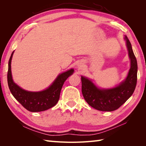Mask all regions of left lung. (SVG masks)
Returning a JSON list of instances; mask_svg holds the SVG:
<instances>
[{
  "label": "left lung",
  "instance_id": "obj_1",
  "mask_svg": "<svg viewBox=\"0 0 146 146\" xmlns=\"http://www.w3.org/2000/svg\"><path fill=\"white\" fill-rule=\"evenodd\" d=\"M124 40L130 60V68L127 77L115 87L100 88L91 79L81 77L83 98L91 107L99 111H113L118 109L133 94L137 82L138 65L131 44L125 35Z\"/></svg>",
  "mask_w": 146,
  "mask_h": 146
}]
</instances>
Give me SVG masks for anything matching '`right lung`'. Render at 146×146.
I'll return each instance as SVG.
<instances>
[{
    "instance_id": "1",
    "label": "right lung",
    "mask_w": 146,
    "mask_h": 146,
    "mask_svg": "<svg viewBox=\"0 0 146 146\" xmlns=\"http://www.w3.org/2000/svg\"><path fill=\"white\" fill-rule=\"evenodd\" d=\"M14 52H12L8 62L7 74L8 85L12 95L25 109L31 112L43 111L54 107L58 102L64 82L74 73V69H70L60 74L44 90L36 92L25 90L16 84L12 77L11 64Z\"/></svg>"
}]
</instances>
